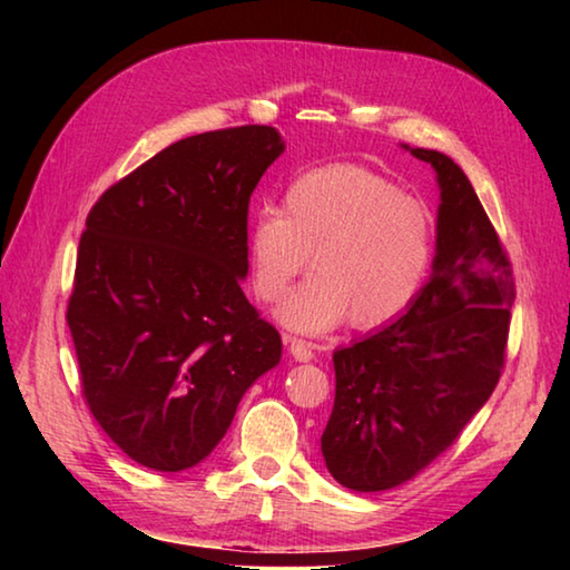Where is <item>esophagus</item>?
I'll return each mask as SVG.
<instances>
[{
  "mask_svg": "<svg viewBox=\"0 0 570 570\" xmlns=\"http://www.w3.org/2000/svg\"><path fill=\"white\" fill-rule=\"evenodd\" d=\"M288 352L296 362H312L314 360V346L302 340H288Z\"/></svg>",
  "mask_w": 570,
  "mask_h": 570,
  "instance_id": "34e87169",
  "label": "esophagus"
}]
</instances>
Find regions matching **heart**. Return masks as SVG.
<instances>
[{"instance_id":"b5f03b06","label":"heart","mask_w":570,"mask_h":570,"mask_svg":"<svg viewBox=\"0 0 570 570\" xmlns=\"http://www.w3.org/2000/svg\"><path fill=\"white\" fill-rule=\"evenodd\" d=\"M246 246L264 302L282 298L312 256L316 272L276 308L286 330L312 336L350 314L360 330L394 322L420 296L435 254L430 210L352 163L294 178L282 214L250 218Z\"/></svg>"}]
</instances>
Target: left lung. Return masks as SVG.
I'll return each mask as SVG.
<instances>
[{
  "label": "left lung",
  "instance_id": "obj_1",
  "mask_svg": "<svg viewBox=\"0 0 570 570\" xmlns=\"http://www.w3.org/2000/svg\"><path fill=\"white\" fill-rule=\"evenodd\" d=\"M440 188L432 274L400 320L334 352L326 470L356 493L417 475L458 440L503 370L513 268L465 173L445 153L410 148Z\"/></svg>",
  "mask_w": 570,
  "mask_h": 570
}]
</instances>
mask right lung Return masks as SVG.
I'll list each match as a JSON object with an SVG mask.
<instances>
[{"instance_id": "add662e5", "label": "right lung", "mask_w": 570, "mask_h": 570, "mask_svg": "<svg viewBox=\"0 0 570 570\" xmlns=\"http://www.w3.org/2000/svg\"><path fill=\"white\" fill-rule=\"evenodd\" d=\"M284 148L268 125L190 135L105 190L85 224L67 306L82 392L150 470L204 462L282 362L240 282L250 193Z\"/></svg>"}]
</instances>
